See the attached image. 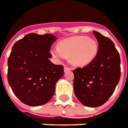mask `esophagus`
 Here are the masks:
<instances>
[{
	"instance_id": "esophagus-1",
	"label": "esophagus",
	"mask_w": 128,
	"mask_h": 128,
	"mask_svg": "<svg viewBox=\"0 0 128 128\" xmlns=\"http://www.w3.org/2000/svg\"><path fill=\"white\" fill-rule=\"evenodd\" d=\"M71 68H68V67H67V66H65L64 67V71L66 72H68V71H70V70H71Z\"/></svg>"
}]
</instances>
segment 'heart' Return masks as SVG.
<instances>
[{"label":"heart","mask_w":128,"mask_h":128,"mask_svg":"<svg viewBox=\"0 0 128 128\" xmlns=\"http://www.w3.org/2000/svg\"><path fill=\"white\" fill-rule=\"evenodd\" d=\"M98 52V44L88 36H74L60 42L58 48L51 50L54 57L63 59L70 57V62L75 66H84L92 61Z\"/></svg>","instance_id":"b5f03b06"}]
</instances>
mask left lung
Returning a JSON list of instances; mask_svg holds the SVG:
<instances>
[{"instance_id":"8db88e82","label":"left lung","mask_w":128,"mask_h":128,"mask_svg":"<svg viewBox=\"0 0 128 128\" xmlns=\"http://www.w3.org/2000/svg\"><path fill=\"white\" fill-rule=\"evenodd\" d=\"M92 32L98 42V52L87 66L73 70V86L80 102L98 107L110 99L119 82L120 58L112 40L96 31Z\"/></svg>"}]
</instances>
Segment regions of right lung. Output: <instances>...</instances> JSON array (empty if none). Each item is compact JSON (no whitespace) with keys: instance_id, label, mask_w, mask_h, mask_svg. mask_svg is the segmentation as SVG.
Wrapping results in <instances>:
<instances>
[{"instance_id":"obj_1","label":"right lung","mask_w":128,"mask_h":128,"mask_svg":"<svg viewBox=\"0 0 128 128\" xmlns=\"http://www.w3.org/2000/svg\"><path fill=\"white\" fill-rule=\"evenodd\" d=\"M56 37L49 33H29L13 45L8 61V80L14 94L24 104L40 106L55 92L63 75L62 66L49 60L51 46Z\"/></svg>"}]
</instances>
